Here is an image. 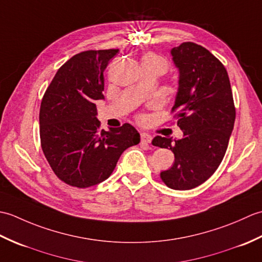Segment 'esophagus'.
Segmentation results:
<instances>
[{"label": "esophagus", "mask_w": 262, "mask_h": 262, "mask_svg": "<svg viewBox=\"0 0 262 262\" xmlns=\"http://www.w3.org/2000/svg\"><path fill=\"white\" fill-rule=\"evenodd\" d=\"M141 141L144 144H149L152 142V136L149 134H146V133H143V134H141Z\"/></svg>", "instance_id": "1"}]
</instances>
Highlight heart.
I'll return each mask as SVG.
<instances>
[{"instance_id": "obj_1", "label": "heart", "mask_w": 262, "mask_h": 262, "mask_svg": "<svg viewBox=\"0 0 262 262\" xmlns=\"http://www.w3.org/2000/svg\"><path fill=\"white\" fill-rule=\"evenodd\" d=\"M144 58H149V59H153V60H157V62H159V63H161L162 64L164 68H166V65H165V62L164 60L162 59V58H160V57H158V56H155V55H146L145 57Z\"/></svg>"}]
</instances>
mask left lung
Segmentation results:
<instances>
[{"label": "left lung", "instance_id": "left-lung-1", "mask_svg": "<svg viewBox=\"0 0 262 262\" xmlns=\"http://www.w3.org/2000/svg\"><path fill=\"white\" fill-rule=\"evenodd\" d=\"M179 70V88L172 113L183 132L181 140L154 137L152 144L170 148L174 163L161 179L174 190H188L213 176L223 160L235 121V107L226 69L194 42L171 49Z\"/></svg>", "mask_w": 262, "mask_h": 262}]
</instances>
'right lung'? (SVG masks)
Here are the masks:
<instances>
[{"mask_svg": "<svg viewBox=\"0 0 262 262\" xmlns=\"http://www.w3.org/2000/svg\"><path fill=\"white\" fill-rule=\"evenodd\" d=\"M118 49L85 51L62 65L39 113L42 152L58 179L88 188L108 179L121 153L141 138L129 124L100 130L97 100L104 99L103 72Z\"/></svg>", "mask_w": 262, "mask_h": 262, "instance_id": "add662e5", "label": "right lung"}]
</instances>
